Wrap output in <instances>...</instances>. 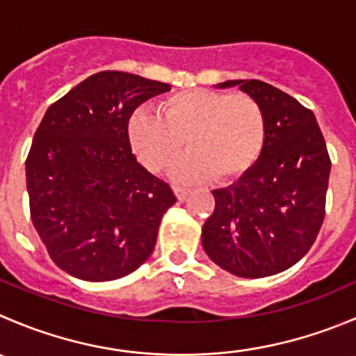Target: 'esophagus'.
Instances as JSON below:
<instances>
[{"label": "esophagus", "mask_w": 356, "mask_h": 356, "mask_svg": "<svg viewBox=\"0 0 356 356\" xmlns=\"http://www.w3.org/2000/svg\"><path fill=\"white\" fill-rule=\"evenodd\" d=\"M174 193H175V196H177V200H186L188 198V195H189V189L188 188H184V186H174Z\"/></svg>", "instance_id": "esophagus-1"}]
</instances>
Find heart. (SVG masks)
Returning <instances> with one entry per match:
<instances>
[{
  "instance_id": "b5f03b06",
  "label": "heart",
  "mask_w": 356,
  "mask_h": 356,
  "mask_svg": "<svg viewBox=\"0 0 356 356\" xmlns=\"http://www.w3.org/2000/svg\"><path fill=\"white\" fill-rule=\"evenodd\" d=\"M134 151L151 172L179 156L184 140L191 153L174 165L182 181H233L257 163L266 140V115L248 94L195 88L158 104V115L134 113L129 122Z\"/></svg>"
}]
</instances>
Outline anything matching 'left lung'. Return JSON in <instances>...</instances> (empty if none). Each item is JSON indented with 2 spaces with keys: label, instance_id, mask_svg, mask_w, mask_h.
Wrapping results in <instances>:
<instances>
[{
  "label": "left lung",
  "instance_id": "obj_1",
  "mask_svg": "<svg viewBox=\"0 0 356 356\" xmlns=\"http://www.w3.org/2000/svg\"><path fill=\"white\" fill-rule=\"evenodd\" d=\"M257 99L266 140L257 163L212 191L216 209L202 229L209 257L243 278L289 270L315 243L325 217L330 156L312 109L259 79H231Z\"/></svg>",
  "mask_w": 356,
  "mask_h": 356
}]
</instances>
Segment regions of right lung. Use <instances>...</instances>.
Returning a JSON list of instances; mask_svg holds the SVG:
<instances>
[{
  "label": "right lung",
  "mask_w": 356,
  "mask_h": 356,
  "mask_svg": "<svg viewBox=\"0 0 356 356\" xmlns=\"http://www.w3.org/2000/svg\"><path fill=\"white\" fill-rule=\"evenodd\" d=\"M170 85L102 71L48 108L26 160L29 210L51 261L88 282L127 277L151 255L170 186L137 161L132 113Z\"/></svg>",
  "instance_id": "right-lung-1"
}]
</instances>
